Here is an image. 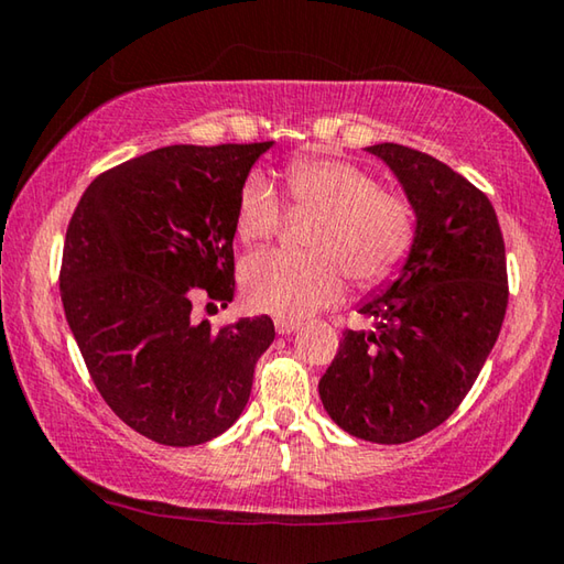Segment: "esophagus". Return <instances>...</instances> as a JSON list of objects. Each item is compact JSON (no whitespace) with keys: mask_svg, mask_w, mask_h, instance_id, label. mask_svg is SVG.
<instances>
[{"mask_svg":"<svg viewBox=\"0 0 564 564\" xmlns=\"http://www.w3.org/2000/svg\"><path fill=\"white\" fill-rule=\"evenodd\" d=\"M273 323H275V330H279L281 336H291V333H295V330H299V326H301L299 321H293V318H281V316L275 318Z\"/></svg>","mask_w":564,"mask_h":564,"instance_id":"1","label":"esophagus"}]
</instances>
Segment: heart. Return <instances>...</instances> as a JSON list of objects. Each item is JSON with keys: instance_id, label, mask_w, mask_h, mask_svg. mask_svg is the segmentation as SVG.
<instances>
[{"instance_id": "1", "label": "heart", "mask_w": 564, "mask_h": 564, "mask_svg": "<svg viewBox=\"0 0 564 564\" xmlns=\"http://www.w3.org/2000/svg\"><path fill=\"white\" fill-rule=\"evenodd\" d=\"M289 194L299 212L318 216L308 234V256L283 251L251 253L238 283L251 311L303 318L340 299L346 273L358 283H378L405 259L413 241V212L378 181L340 159H303L289 169ZM236 236L256 243L281 224L279 191L251 174L236 202Z\"/></svg>"}]
</instances>
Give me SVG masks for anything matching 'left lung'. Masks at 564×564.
I'll return each instance as SVG.
<instances>
[{
    "label": "left lung",
    "mask_w": 564,
    "mask_h": 564,
    "mask_svg": "<svg viewBox=\"0 0 564 564\" xmlns=\"http://www.w3.org/2000/svg\"><path fill=\"white\" fill-rule=\"evenodd\" d=\"M366 151L403 186L413 243L395 279L360 305L376 330L343 333L318 393L346 433L398 445L445 423L480 376L508 308V265L480 188L423 151Z\"/></svg>",
    "instance_id": "1"
}]
</instances>
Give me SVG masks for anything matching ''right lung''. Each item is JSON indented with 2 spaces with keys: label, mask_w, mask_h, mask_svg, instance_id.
<instances>
[{
  "label": "right lung",
  "mask_w": 564,
  "mask_h": 564,
  "mask_svg": "<svg viewBox=\"0 0 564 564\" xmlns=\"http://www.w3.org/2000/svg\"><path fill=\"white\" fill-rule=\"evenodd\" d=\"M273 147H164L97 176L66 228L62 303L94 386L149 441H214L243 413L269 316L214 330L204 295L234 301L238 191Z\"/></svg>",
  "instance_id": "1"
}]
</instances>
